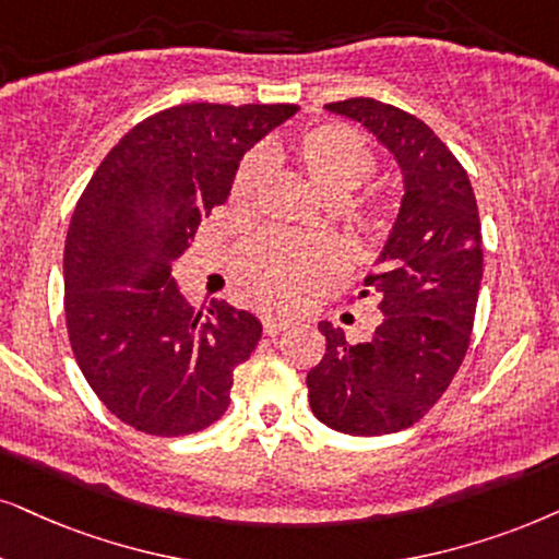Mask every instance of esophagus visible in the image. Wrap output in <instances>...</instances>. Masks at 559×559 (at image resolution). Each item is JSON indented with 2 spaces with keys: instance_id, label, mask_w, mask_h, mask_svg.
Returning a JSON list of instances; mask_svg holds the SVG:
<instances>
[{
  "instance_id": "34e87169",
  "label": "esophagus",
  "mask_w": 559,
  "mask_h": 559,
  "mask_svg": "<svg viewBox=\"0 0 559 559\" xmlns=\"http://www.w3.org/2000/svg\"><path fill=\"white\" fill-rule=\"evenodd\" d=\"M288 320H281V317H265L263 320V330H265V335H271V337H275V335H281V332L284 330H288Z\"/></svg>"
}]
</instances>
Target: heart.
Masks as SVG:
<instances>
[{"instance_id":"1","label":"heart","mask_w":559,"mask_h":559,"mask_svg":"<svg viewBox=\"0 0 559 559\" xmlns=\"http://www.w3.org/2000/svg\"><path fill=\"white\" fill-rule=\"evenodd\" d=\"M271 150L252 152L237 169L231 198L239 206L255 201L265 175V159ZM292 157L317 193L330 203H343L377 169V157L364 136L348 126H317L294 141ZM350 216L369 231H381L390 222V209L381 198L350 201ZM343 263V247L332 239H304L265 231L239 247L235 275L242 294L265 309H292L312 296L337 265Z\"/></svg>"}]
</instances>
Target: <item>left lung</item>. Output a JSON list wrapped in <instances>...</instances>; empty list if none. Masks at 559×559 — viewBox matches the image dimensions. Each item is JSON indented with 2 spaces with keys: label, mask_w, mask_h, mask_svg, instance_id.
Wrapping results in <instances>:
<instances>
[{
  "label": "left lung",
  "mask_w": 559,
  "mask_h": 559,
  "mask_svg": "<svg viewBox=\"0 0 559 559\" xmlns=\"http://www.w3.org/2000/svg\"><path fill=\"white\" fill-rule=\"evenodd\" d=\"M324 108L377 136L397 159L405 195L358 294L377 296L384 320L366 343H348L341 328L320 322L328 348L307 373L309 405L341 433H397L436 405L469 348L483 281L475 190L420 118L371 97Z\"/></svg>",
  "instance_id": "1"
}]
</instances>
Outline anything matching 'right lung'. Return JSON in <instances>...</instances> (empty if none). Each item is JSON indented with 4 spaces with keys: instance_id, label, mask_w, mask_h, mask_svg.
I'll list each match as a JSON object with an SVG mask.
<instances>
[{
    "instance_id": "1",
    "label": "right lung",
    "mask_w": 559,
    "mask_h": 559,
    "mask_svg": "<svg viewBox=\"0 0 559 559\" xmlns=\"http://www.w3.org/2000/svg\"><path fill=\"white\" fill-rule=\"evenodd\" d=\"M296 105L186 103L126 133L76 201L63 312L76 364L105 407L150 436H188L227 413L235 369L263 335L211 299L195 312L169 275L227 201L239 159Z\"/></svg>"
}]
</instances>
